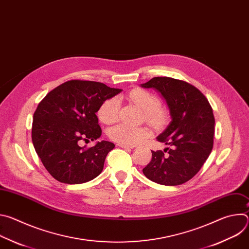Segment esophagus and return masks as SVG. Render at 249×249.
Listing matches in <instances>:
<instances>
[{
  "instance_id": "obj_1",
  "label": "esophagus",
  "mask_w": 249,
  "mask_h": 249,
  "mask_svg": "<svg viewBox=\"0 0 249 249\" xmlns=\"http://www.w3.org/2000/svg\"><path fill=\"white\" fill-rule=\"evenodd\" d=\"M117 146L120 148H124V149H133L136 147L134 145H125V144H117Z\"/></svg>"
}]
</instances>
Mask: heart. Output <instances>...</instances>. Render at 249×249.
Segmentation results:
<instances>
[{"label": "heart", "instance_id": "1", "mask_svg": "<svg viewBox=\"0 0 249 249\" xmlns=\"http://www.w3.org/2000/svg\"><path fill=\"white\" fill-rule=\"evenodd\" d=\"M128 98L145 112L146 121L153 126L161 125L166 119V111L161 108L160 98L151 91L142 89H135L128 93ZM120 103L117 97L105 99L97 112L99 120L104 124L114 123L118 118ZM146 129L133 127L124 123L118 124L108 131V136L119 144L134 145L147 137Z\"/></svg>", "mask_w": 249, "mask_h": 249}]
</instances>
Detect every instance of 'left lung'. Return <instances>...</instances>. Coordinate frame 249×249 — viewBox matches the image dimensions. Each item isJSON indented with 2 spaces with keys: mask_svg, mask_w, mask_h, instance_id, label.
<instances>
[{
  "mask_svg": "<svg viewBox=\"0 0 249 249\" xmlns=\"http://www.w3.org/2000/svg\"><path fill=\"white\" fill-rule=\"evenodd\" d=\"M155 89L165 99L171 121L157 137L168 148L152 151V160L143 169L156 183L180 185L197 174L214 144L215 118L206 96L194 86L168 77H156L142 84Z\"/></svg>",
  "mask_w": 249,
  "mask_h": 249,
  "instance_id": "obj_1",
  "label": "left lung"
}]
</instances>
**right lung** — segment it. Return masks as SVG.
I'll return each mask as SVG.
<instances>
[{
  "instance_id": "add662e5",
  "label": "right lung",
  "mask_w": 249,
  "mask_h": 249,
  "mask_svg": "<svg viewBox=\"0 0 249 249\" xmlns=\"http://www.w3.org/2000/svg\"><path fill=\"white\" fill-rule=\"evenodd\" d=\"M121 90L98 82L73 80L55 88L39 102L33 114L32 143L56 180L81 184L100 174L114 144L101 141L86 148L80 143L101 136L95 113L105 99Z\"/></svg>"
}]
</instances>
